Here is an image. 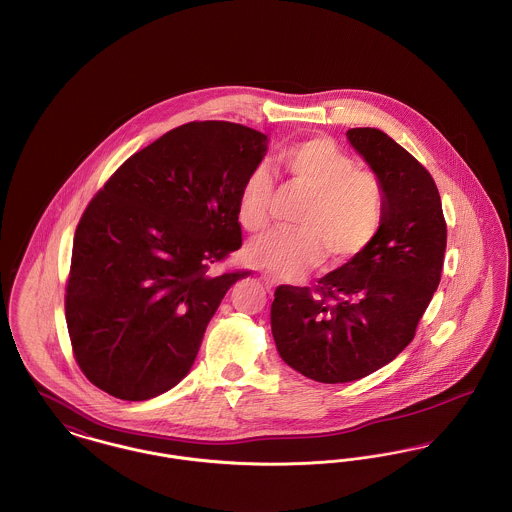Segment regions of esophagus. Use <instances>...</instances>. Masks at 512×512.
Returning <instances> with one entry per match:
<instances>
[{
	"instance_id": "obj_1",
	"label": "esophagus",
	"mask_w": 512,
	"mask_h": 512,
	"mask_svg": "<svg viewBox=\"0 0 512 512\" xmlns=\"http://www.w3.org/2000/svg\"><path fill=\"white\" fill-rule=\"evenodd\" d=\"M259 278L267 284V288H276V278H274L272 274H268V272H261V274H259Z\"/></svg>"
}]
</instances>
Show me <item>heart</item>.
Returning a JSON list of instances; mask_svg holds the SVG:
<instances>
[{"label":"heart","instance_id":"1","mask_svg":"<svg viewBox=\"0 0 512 512\" xmlns=\"http://www.w3.org/2000/svg\"><path fill=\"white\" fill-rule=\"evenodd\" d=\"M276 165L286 182L307 192L295 213L293 230H278L251 245L255 263L290 278L328 255L343 265L361 255L378 236L386 215V188L380 176L357 167L355 159L328 138H311L282 147ZM274 182L267 167L245 174L236 213L247 232H263L270 222Z\"/></svg>","mask_w":512,"mask_h":512}]
</instances>
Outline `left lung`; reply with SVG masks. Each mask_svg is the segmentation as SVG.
I'll return each instance as SVG.
<instances>
[{"instance_id": "left-lung-1", "label": "left lung", "mask_w": 512, "mask_h": 512, "mask_svg": "<svg viewBox=\"0 0 512 512\" xmlns=\"http://www.w3.org/2000/svg\"><path fill=\"white\" fill-rule=\"evenodd\" d=\"M347 138L386 188L384 224L317 286H278L270 309L280 357L322 384L361 380L413 341L447 245L438 186L422 163L378 128H351Z\"/></svg>"}]
</instances>
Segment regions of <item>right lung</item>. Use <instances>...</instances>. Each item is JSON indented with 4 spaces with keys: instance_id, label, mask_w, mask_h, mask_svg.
Masks as SVG:
<instances>
[{
    "instance_id": "add662e5",
    "label": "right lung",
    "mask_w": 512,
    "mask_h": 512,
    "mask_svg": "<svg viewBox=\"0 0 512 512\" xmlns=\"http://www.w3.org/2000/svg\"><path fill=\"white\" fill-rule=\"evenodd\" d=\"M267 136L236 122L172 128L128 157L74 232L65 317L99 390L144 401L194 365L222 297L249 270L209 268L242 247L238 190Z\"/></svg>"
}]
</instances>
